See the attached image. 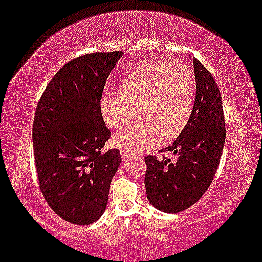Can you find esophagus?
Returning <instances> with one entry per match:
<instances>
[{"label": "esophagus", "instance_id": "obj_1", "mask_svg": "<svg viewBox=\"0 0 262 262\" xmlns=\"http://www.w3.org/2000/svg\"><path fill=\"white\" fill-rule=\"evenodd\" d=\"M121 156H122V159L125 160V159H127L128 157H130V153L126 152V151H122L121 152Z\"/></svg>", "mask_w": 262, "mask_h": 262}]
</instances>
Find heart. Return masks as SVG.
I'll use <instances>...</instances> for the list:
<instances>
[{
  "mask_svg": "<svg viewBox=\"0 0 262 262\" xmlns=\"http://www.w3.org/2000/svg\"><path fill=\"white\" fill-rule=\"evenodd\" d=\"M196 100V79L183 63L139 62L118 84V92H104L100 111L104 124L119 128L135 118L140 108L143 122L122 128L114 136L116 147L140 153L173 140L189 123Z\"/></svg>",
  "mask_w": 262,
  "mask_h": 262,
  "instance_id": "b5f03b06",
  "label": "heart"
}]
</instances>
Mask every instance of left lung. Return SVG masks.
Returning a JSON list of instances; mask_svg holds the SVG:
<instances>
[{
  "label": "left lung",
  "mask_w": 262,
  "mask_h": 262,
  "mask_svg": "<svg viewBox=\"0 0 262 262\" xmlns=\"http://www.w3.org/2000/svg\"><path fill=\"white\" fill-rule=\"evenodd\" d=\"M192 62L196 78L194 111L182 134L165 149L177 154V160L145 157L147 199L157 209L168 213L191 207L208 190L225 143L220 89L211 73L199 60L192 58Z\"/></svg>",
  "instance_id": "1"
}]
</instances>
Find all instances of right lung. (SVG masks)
<instances>
[{
    "label": "right lung",
    "instance_id": "1",
    "mask_svg": "<svg viewBox=\"0 0 262 262\" xmlns=\"http://www.w3.org/2000/svg\"><path fill=\"white\" fill-rule=\"evenodd\" d=\"M122 54L96 52L71 60L37 104L32 141L39 188L50 208L72 224H92L103 215L121 165L119 149L102 151L110 130L100 100Z\"/></svg>",
    "mask_w": 262,
    "mask_h": 262
}]
</instances>
